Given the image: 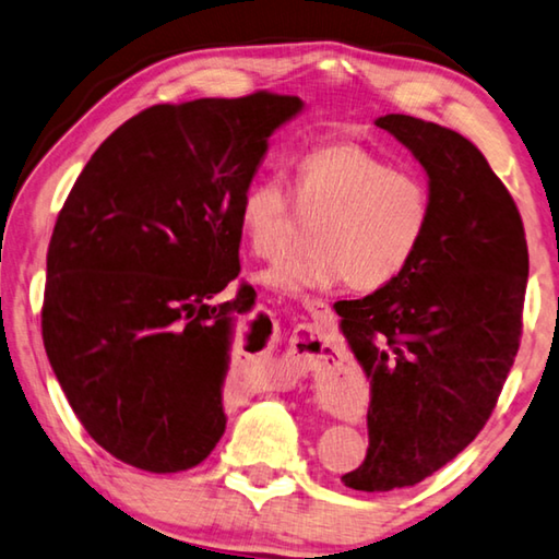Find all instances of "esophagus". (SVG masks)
I'll list each match as a JSON object with an SVG mask.
<instances>
[{
  "label": "esophagus",
  "mask_w": 559,
  "mask_h": 559,
  "mask_svg": "<svg viewBox=\"0 0 559 559\" xmlns=\"http://www.w3.org/2000/svg\"><path fill=\"white\" fill-rule=\"evenodd\" d=\"M301 307L307 309V314L311 319H326L329 311H331L324 299H301Z\"/></svg>",
  "instance_id": "obj_1"
}]
</instances>
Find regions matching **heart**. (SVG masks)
Listing matches in <instances>:
<instances>
[{"label": "heart", "mask_w": 559, "mask_h": 559, "mask_svg": "<svg viewBox=\"0 0 559 559\" xmlns=\"http://www.w3.org/2000/svg\"><path fill=\"white\" fill-rule=\"evenodd\" d=\"M297 205L321 215L307 254L285 258L260 277L282 295L301 297L348 282L360 292L388 287L403 274L427 238L432 195L413 171L354 142L321 144L299 156ZM295 201L280 176H262L242 191L238 223L260 258L287 245Z\"/></svg>", "instance_id": "b5f03b06"}]
</instances>
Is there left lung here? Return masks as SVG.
<instances>
[{"label":"left lung","mask_w":559,"mask_h":559,"mask_svg":"<svg viewBox=\"0 0 559 559\" xmlns=\"http://www.w3.org/2000/svg\"><path fill=\"white\" fill-rule=\"evenodd\" d=\"M376 124L425 166L432 221L388 287L341 301V331L370 380L368 454L341 476L356 491L415 486L481 432L521 346L527 242L486 156L409 115Z\"/></svg>","instance_id":"obj_1"}]
</instances>
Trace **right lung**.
Returning a JSON list of instances; mask_svg holds the SVG:
<instances>
[{"label": "right lung", "mask_w": 559, "mask_h": 559, "mask_svg": "<svg viewBox=\"0 0 559 559\" xmlns=\"http://www.w3.org/2000/svg\"><path fill=\"white\" fill-rule=\"evenodd\" d=\"M295 95L146 107L78 176L46 254V356L85 432L152 474L201 464L225 432L240 272L238 203ZM233 296V300L227 297Z\"/></svg>", "instance_id": "right-lung-1"}]
</instances>
